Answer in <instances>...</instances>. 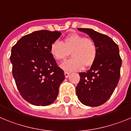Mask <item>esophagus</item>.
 Returning <instances> with one entry per match:
<instances>
[{"instance_id":"34e87169","label":"esophagus","mask_w":131,"mask_h":131,"mask_svg":"<svg viewBox=\"0 0 131 131\" xmlns=\"http://www.w3.org/2000/svg\"><path fill=\"white\" fill-rule=\"evenodd\" d=\"M64 74H65V77H66V78H68V77L69 76V74H70V73H69V72H67V71H65Z\"/></svg>"}]
</instances>
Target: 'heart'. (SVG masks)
Listing matches in <instances>:
<instances>
[{"mask_svg": "<svg viewBox=\"0 0 131 131\" xmlns=\"http://www.w3.org/2000/svg\"><path fill=\"white\" fill-rule=\"evenodd\" d=\"M69 52L72 58L63 62L61 67L71 72L81 69L84 65L91 66L96 57L97 48L93 40L78 34L68 36L63 42L55 40L50 47V53L56 60H63Z\"/></svg>", "mask_w": 131, "mask_h": 131, "instance_id": "heart-1", "label": "heart"}]
</instances>
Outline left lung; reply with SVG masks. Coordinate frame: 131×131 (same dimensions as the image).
<instances>
[{
  "label": "left lung",
  "mask_w": 131,
  "mask_h": 131,
  "mask_svg": "<svg viewBox=\"0 0 131 131\" xmlns=\"http://www.w3.org/2000/svg\"><path fill=\"white\" fill-rule=\"evenodd\" d=\"M90 36L97 48L91 68L79 73L76 93L82 104L96 107L110 98L119 80L121 58L117 45L110 37L92 29L78 28Z\"/></svg>",
  "instance_id": "1"
}]
</instances>
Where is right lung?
Wrapping results in <instances>:
<instances>
[{
    "instance_id": "right-lung-1",
    "label": "right lung",
    "mask_w": 131,
    "mask_h": 131,
    "mask_svg": "<svg viewBox=\"0 0 131 131\" xmlns=\"http://www.w3.org/2000/svg\"><path fill=\"white\" fill-rule=\"evenodd\" d=\"M61 35L56 31H34L12 48L10 62L16 86L31 104L48 106L57 98L65 75L50 53V47Z\"/></svg>"
}]
</instances>
